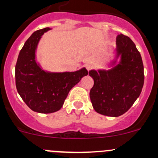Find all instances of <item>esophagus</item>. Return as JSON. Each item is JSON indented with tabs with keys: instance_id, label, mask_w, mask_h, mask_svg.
<instances>
[{
	"instance_id": "34e87169",
	"label": "esophagus",
	"mask_w": 158,
	"mask_h": 158,
	"mask_svg": "<svg viewBox=\"0 0 158 158\" xmlns=\"http://www.w3.org/2000/svg\"><path fill=\"white\" fill-rule=\"evenodd\" d=\"M85 68H86V69L88 70V71H89V70L92 69V66L89 64H87V65H85Z\"/></svg>"
}]
</instances>
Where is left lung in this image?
Listing matches in <instances>:
<instances>
[{
    "label": "left lung",
    "mask_w": 158,
    "mask_h": 158,
    "mask_svg": "<svg viewBox=\"0 0 158 158\" xmlns=\"http://www.w3.org/2000/svg\"><path fill=\"white\" fill-rule=\"evenodd\" d=\"M114 53L108 66L109 69H92L89 73L94 80L89 93L93 109L111 117L122 115L131 107L141 94L144 80L141 54L128 36H117Z\"/></svg>",
    "instance_id": "obj_1"
}]
</instances>
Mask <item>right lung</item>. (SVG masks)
Segmentation results:
<instances>
[{"label": "right lung", "instance_id": "right-lung-1", "mask_svg": "<svg viewBox=\"0 0 158 158\" xmlns=\"http://www.w3.org/2000/svg\"><path fill=\"white\" fill-rule=\"evenodd\" d=\"M49 30L46 27L33 33L20 50L15 66L19 95L30 109L44 114L61 109L70 89L88 75L85 67L63 73L43 69L36 60V49L43 35Z\"/></svg>", "mask_w": 158, "mask_h": 158}]
</instances>
